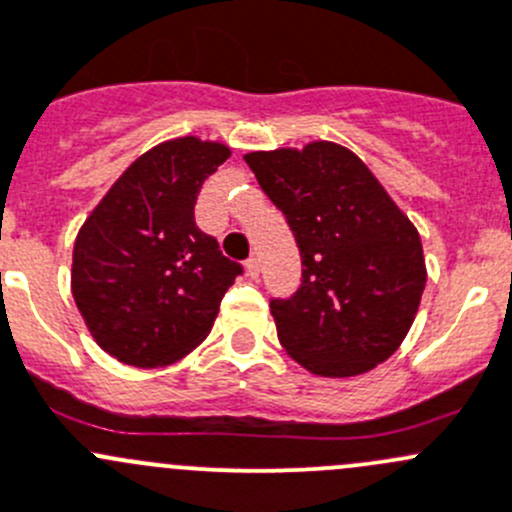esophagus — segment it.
Returning <instances> with one entry per match:
<instances>
[{"instance_id": "34e87169", "label": "esophagus", "mask_w": 512, "mask_h": 512, "mask_svg": "<svg viewBox=\"0 0 512 512\" xmlns=\"http://www.w3.org/2000/svg\"><path fill=\"white\" fill-rule=\"evenodd\" d=\"M245 270H247V275L255 280V277L260 275V260H257V257H250V260L245 262Z\"/></svg>"}]
</instances>
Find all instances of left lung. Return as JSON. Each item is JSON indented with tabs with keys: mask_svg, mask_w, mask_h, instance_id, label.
I'll return each mask as SVG.
<instances>
[{
	"mask_svg": "<svg viewBox=\"0 0 512 512\" xmlns=\"http://www.w3.org/2000/svg\"><path fill=\"white\" fill-rule=\"evenodd\" d=\"M245 162L300 247V287L270 300L287 355L322 377L362 375L388 360L428 280L413 222L335 142L250 152Z\"/></svg>",
	"mask_w": 512,
	"mask_h": 512,
	"instance_id": "1",
	"label": "left lung"
}]
</instances>
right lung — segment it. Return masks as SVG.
Masks as SVG:
<instances>
[{
	"instance_id": "1",
	"label": "right lung",
	"mask_w": 512,
	"mask_h": 512,
	"mask_svg": "<svg viewBox=\"0 0 512 512\" xmlns=\"http://www.w3.org/2000/svg\"><path fill=\"white\" fill-rule=\"evenodd\" d=\"M230 147L197 137L137 157L84 220L72 252V295L97 345L124 365L162 367L212 330L242 265L197 227L202 182Z\"/></svg>"
}]
</instances>
